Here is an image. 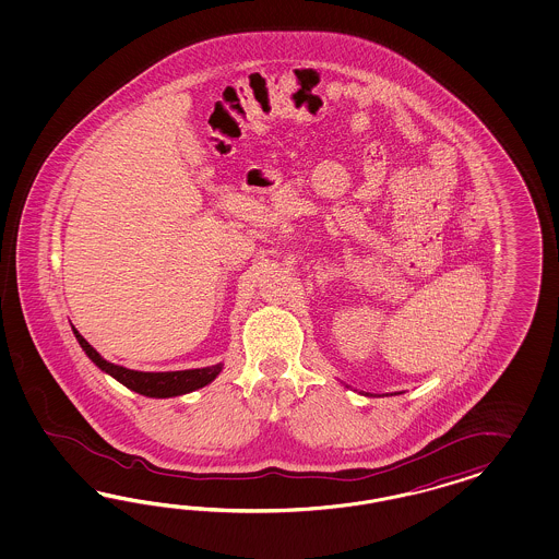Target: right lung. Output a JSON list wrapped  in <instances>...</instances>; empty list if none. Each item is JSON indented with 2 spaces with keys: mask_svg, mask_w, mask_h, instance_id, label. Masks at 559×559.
<instances>
[{
  "mask_svg": "<svg viewBox=\"0 0 559 559\" xmlns=\"http://www.w3.org/2000/svg\"><path fill=\"white\" fill-rule=\"evenodd\" d=\"M73 334L80 342V346L84 348L87 358L100 369V371L115 377L119 383L131 391H135L139 395L145 397H176V395H185L190 391L201 390L204 385L213 383L217 379V374L223 371V362H217L213 367H203V369H187V371H166V372H145L133 371L127 367L115 365L110 360H106L104 356L90 346V342L73 328Z\"/></svg>",
  "mask_w": 559,
  "mask_h": 559,
  "instance_id": "1",
  "label": "right lung"
}]
</instances>
